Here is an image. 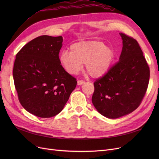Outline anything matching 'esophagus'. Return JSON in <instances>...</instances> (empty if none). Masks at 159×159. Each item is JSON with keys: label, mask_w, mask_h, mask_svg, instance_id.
I'll return each instance as SVG.
<instances>
[{"label": "esophagus", "mask_w": 159, "mask_h": 159, "mask_svg": "<svg viewBox=\"0 0 159 159\" xmlns=\"http://www.w3.org/2000/svg\"><path fill=\"white\" fill-rule=\"evenodd\" d=\"M85 83V81H84V80H78V85H82Z\"/></svg>", "instance_id": "esophagus-1"}]
</instances>
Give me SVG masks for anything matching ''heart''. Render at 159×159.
Instances as JSON below:
<instances>
[{
	"mask_svg": "<svg viewBox=\"0 0 159 159\" xmlns=\"http://www.w3.org/2000/svg\"><path fill=\"white\" fill-rule=\"evenodd\" d=\"M60 56V61L68 74H78L85 64V70L93 78L104 76L109 71L115 57L112 47L99 40L77 42Z\"/></svg>",
	"mask_w": 159,
	"mask_h": 159,
	"instance_id": "b5f03b06",
	"label": "heart"
}]
</instances>
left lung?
<instances>
[{"mask_svg":"<svg viewBox=\"0 0 159 159\" xmlns=\"http://www.w3.org/2000/svg\"><path fill=\"white\" fill-rule=\"evenodd\" d=\"M123 48L119 61L94 82L92 103L104 117L117 119L140 105L148 88L150 70L137 41L120 33Z\"/></svg>","mask_w":159,"mask_h":159,"instance_id":"8db88e82","label":"left lung"}]
</instances>
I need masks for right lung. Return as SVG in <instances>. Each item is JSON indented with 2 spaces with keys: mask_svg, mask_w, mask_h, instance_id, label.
<instances>
[{
  "mask_svg": "<svg viewBox=\"0 0 159 159\" xmlns=\"http://www.w3.org/2000/svg\"><path fill=\"white\" fill-rule=\"evenodd\" d=\"M62 36H40L16 56L13 78L19 102L28 112L49 118L61 111L77 85L60 64Z\"/></svg>",
  "mask_w": 159,
  "mask_h": 159,
  "instance_id": "right-lung-1",
  "label": "right lung"
}]
</instances>
